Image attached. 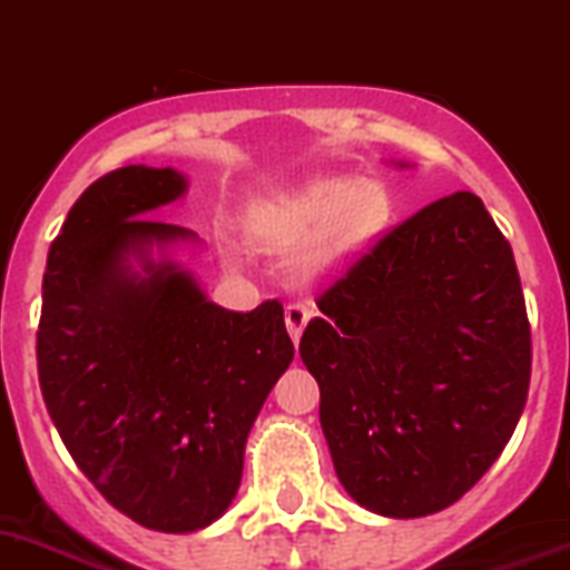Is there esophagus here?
<instances>
[{
  "label": "esophagus",
  "instance_id": "1",
  "mask_svg": "<svg viewBox=\"0 0 570 570\" xmlns=\"http://www.w3.org/2000/svg\"><path fill=\"white\" fill-rule=\"evenodd\" d=\"M284 315H286V330H289V336H293V342H298L304 327H307L309 315H313V309H309V304H286Z\"/></svg>",
  "mask_w": 570,
  "mask_h": 570
}]
</instances>
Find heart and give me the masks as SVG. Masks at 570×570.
<instances>
[{
  "instance_id": "heart-1",
  "label": "heart",
  "mask_w": 570,
  "mask_h": 570,
  "mask_svg": "<svg viewBox=\"0 0 570 570\" xmlns=\"http://www.w3.org/2000/svg\"><path fill=\"white\" fill-rule=\"evenodd\" d=\"M394 199L380 179L327 176L293 194L269 196L248 208L252 243L272 252L295 248L293 266L301 275H324L380 237L391 223ZM237 261V248H228Z\"/></svg>"
}]
</instances>
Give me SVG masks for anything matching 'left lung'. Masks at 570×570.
I'll return each mask as SVG.
<instances>
[{
    "instance_id": "left-lung-1",
    "label": "left lung",
    "mask_w": 570,
    "mask_h": 570,
    "mask_svg": "<svg viewBox=\"0 0 570 570\" xmlns=\"http://www.w3.org/2000/svg\"><path fill=\"white\" fill-rule=\"evenodd\" d=\"M315 304L298 351L344 490L391 519L455 504L513 438L533 356L513 248L484 203L425 205Z\"/></svg>"
}]
</instances>
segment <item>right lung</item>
<instances>
[{
    "label": "right lung",
    "mask_w": 570,
    "mask_h": 570,
    "mask_svg": "<svg viewBox=\"0 0 570 570\" xmlns=\"http://www.w3.org/2000/svg\"><path fill=\"white\" fill-rule=\"evenodd\" d=\"M181 194L170 167L92 181L49 248L37 330L42 400L69 455L115 510L161 533L226 513L248 429L295 353L281 301L232 313L174 261H150L194 237L145 217Z\"/></svg>",
    "instance_id": "add662e5"
}]
</instances>
